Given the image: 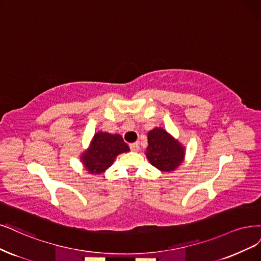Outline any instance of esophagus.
Instances as JSON below:
<instances>
[{
    "mask_svg": "<svg viewBox=\"0 0 261 261\" xmlns=\"http://www.w3.org/2000/svg\"><path fill=\"white\" fill-rule=\"evenodd\" d=\"M130 150L132 151H134V152H137L139 149H140V147H139V143L138 142H135V143H130Z\"/></svg>",
    "mask_w": 261,
    "mask_h": 261,
    "instance_id": "obj_1",
    "label": "esophagus"
}]
</instances>
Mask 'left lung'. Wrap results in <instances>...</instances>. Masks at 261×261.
Masks as SVG:
<instances>
[{
	"instance_id": "8db88e82",
	"label": "left lung",
	"mask_w": 261,
	"mask_h": 261,
	"mask_svg": "<svg viewBox=\"0 0 261 261\" xmlns=\"http://www.w3.org/2000/svg\"><path fill=\"white\" fill-rule=\"evenodd\" d=\"M146 155L161 172H173L182 163L185 148L165 129L155 127L148 133Z\"/></svg>"
}]
</instances>
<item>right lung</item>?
Segmentation results:
<instances>
[{"instance_id": "1", "label": "right lung", "mask_w": 261, "mask_h": 261, "mask_svg": "<svg viewBox=\"0 0 261 261\" xmlns=\"http://www.w3.org/2000/svg\"><path fill=\"white\" fill-rule=\"evenodd\" d=\"M128 151L129 147L119 134L98 132L95 134L91 146L83 152L81 160L89 174L97 175L109 168L120 153Z\"/></svg>"}]
</instances>
